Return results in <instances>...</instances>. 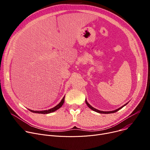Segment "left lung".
Instances as JSON below:
<instances>
[{"label": "left lung", "mask_w": 150, "mask_h": 150, "mask_svg": "<svg viewBox=\"0 0 150 150\" xmlns=\"http://www.w3.org/2000/svg\"><path fill=\"white\" fill-rule=\"evenodd\" d=\"M85 103H86V104H87V105H88V108H90L91 110H94V111H95V112H98V113H104V114H108V113H115V112H117L118 110H119L120 109L123 108L125 105H126L127 104V103H126L125 105H122V106L121 107V108H119V109H116V110H113V111H110V112H103V111H100V110H97V109H96L94 108L93 107H92L90 104H89V103L87 102V101L86 100H85Z\"/></svg>", "instance_id": "left-lung-1"}]
</instances>
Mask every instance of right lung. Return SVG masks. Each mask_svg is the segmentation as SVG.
Segmentation results:
<instances>
[{
	"mask_svg": "<svg viewBox=\"0 0 150 150\" xmlns=\"http://www.w3.org/2000/svg\"><path fill=\"white\" fill-rule=\"evenodd\" d=\"M65 96L63 97V98H62V100H61V101L55 107H54L52 109H50L49 110H43V111H34V110H30V111H31V112L33 113H41V114H48V113H52L56 110H57V109H59L60 108H61V107L62 106L64 101H65Z\"/></svg>",
	"mask_w": 150,
	"mask_h": 150,
	"instance_id": "obj_1",
	"label": "right lung"
}]
</instances>
